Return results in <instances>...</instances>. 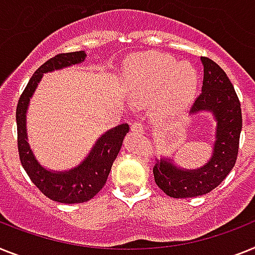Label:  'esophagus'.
Instances as JSON below:
<instances>
[{
	"label": "esophagus",
	"instance_id": "1",
	"mask_svg": "<svg viewBox=\"0 0 255 255\" xmlns=\"http://www.w3.org/2000/svg\"><path fill=\"white\" fill-rule=\"evenodd\" d=\"M131 131L132 132H140V134H144V128H143L142 124L134 123L131 125Z\"/></svg>",
	"mask_w": 255,
	"mask_h": 255
}]
</instances>
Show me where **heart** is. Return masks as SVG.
Listing matches in <instances>:
<instances>
[{
    "mask_svg": "<svg viewBox=\"0 0 255 255\" xmlns=\"http://www.w3.org/2000/svg\"><path fill=\"white\" fill-rule=\"evenodd\" d=\"M138 79V96H150L167 83L159 104L164 117L176 119L189 108L198 87V75L190 65L164 54H147L132 61Z\"/></svg>",
    "mask_w": 255,
    "mask_h": 255,
    "instance_id": "1",
    "label": "heart"
}]
</instances>
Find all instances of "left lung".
I'll return each mask as SVG.
<instances>
[{
  "label": "left lung",
  "mask_w": 255,
  "mask_h": 255,
  "mask_svg": "<svg viewBox=\"0 0 255 255\" xmlns=\"http://www.w3.org/2000/svg\"><path fill=\"white\" fill-rule=\"evenodd\" d=\"M203 65L202 94L190 109V116L211 113L216 121L211 159L195 169H185L173 159L161 157L153 165L155 182L172 198H193L219 186L236 163L243 129L241 104L229 78L216 62L201 57Z\"/></svg>",
  "instance_id": "8db88e82"
}]
</instances>
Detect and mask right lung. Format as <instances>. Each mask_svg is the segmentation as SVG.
I'll list each match as a JSON object with an SVG mask.
<instances>
[{
	"label": "right lung",
	"mask_w": 255,
	"mask_h": 255,
	"mask_svg": "<svg viewBox=\"0 0 255 255\" xmlns=\"http://www.w3.org/2000/svg\"><path fill=\"white\" fill-rule=\"evenodd\" d=\"M85 50L61 53L48 60L37 69L29 79L16 105V130L18 151L20 163L33 184L52 201L60 203H83L92 199L107 182L113 161L119 155L126 132L128 124H121L105 131L91 148L90 153L77 167L69 170H50L43 167L35 156L27 135V111L29 100L44 74L61 70L86 60Z\"/></svg>",
	"instance_id": "obj_1"
}]
</instances>
